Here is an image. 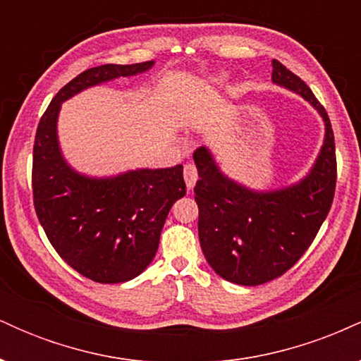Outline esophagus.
I'll use <instances>...</instances> for the list:
<instances>
[{"label":"esophagus","mask_w":361,"mask_h":361,"mask_svg":"<svg viewBox=\"0 0 361 361\" xmlns=\"http://www.w3.org/2000/svg\"><path fill=\"white\" fill-rule=\"evenodd\" d=\"M183 178H185L186 188L192 190L198 180V173H197V168H195V164H185Z\"/></svg>","instance_id":"1"}]
</instances>
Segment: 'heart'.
I'll return each instance as SVG.
<instances>
[{"label": "heart", "instance_id": "heart-1", "mask_svg": "<svg viewBox=\"0 0 361 361\" xmlns=\"http://www.w3.org/2000/svg\"><path fill=\"white\" fill-rule=\"evenodd\" d=\"M226 85V76L224 74H215V76H210L209 80L205 81V88L209 91H217L224 88Z\"/></svg>", "mask_w": 361, "mask_h": 361}]
</instances>
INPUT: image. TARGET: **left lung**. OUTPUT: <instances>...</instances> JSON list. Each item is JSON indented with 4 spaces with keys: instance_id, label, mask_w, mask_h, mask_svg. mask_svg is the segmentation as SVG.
<instances>
[{
    "instance_id": "1",
    "label": "left lung",
    "mask_w": 361,
    "mask_h": 361,
    "mask_svg": "<svg viewBox=\"0 0 361 361\" xmlns=\"http://www.w3.org/2000/svg\"><path fill=\"white\" fill-rule=\"evenodd\" d=\"M271 81L304 98L324 122V140L305 176L280 188L256 190L227 176L207 146L193 152L202 251L219 276L247 287L283 275L299 261L326 221L336 186L334 135L324 106L276 59Z\"/></svg>"
}]
</instances>
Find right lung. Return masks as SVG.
Instances as JSON below:
<instances>
[{
    "label": "right lung",
    "instance_id": "add662e5",
    "mask_svg": "<svg viewBox=\"0 0 361 361\" xmlns=\"http://www.w3.org/2000/svg\"><path fill=\"white\" fill-rule=\"evenodd\" d=\"M154 61L105 64L78 74L52 98L37 127L34 205L54 250L98 283H122L154 258L173 204L186 193L183 166L135 168L110 176L80 173L62 154L57 122L62 103L118 78L147 73Z\"/></svg>",
    "mask_w": 361,
    "mask_h": 361
}]
</instances>
